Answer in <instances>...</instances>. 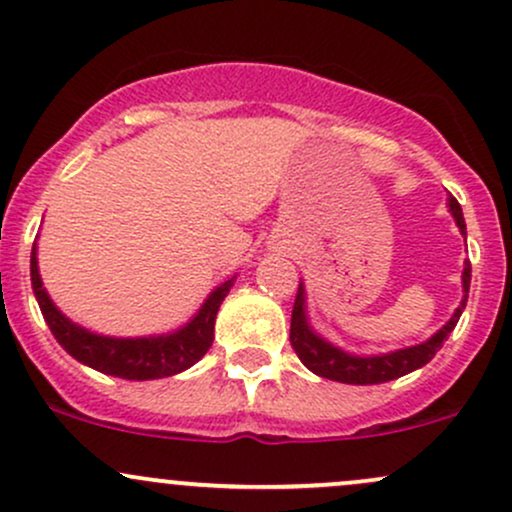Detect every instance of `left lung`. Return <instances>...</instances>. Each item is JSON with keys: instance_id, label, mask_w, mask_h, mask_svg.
<instances>
[{"instance_id": "8db88e82", "label": "left lung", "mask_w": 512, "mask_h": 512, "mask_svg": "<svg viewBox=\"0 0 512 512\" xmlns=\"http://www.w3.org/2000/svg\"><path fill=\"white\" fill-rule=\"evenodd\" d=\"M448 207H450L452 219L457 223V228H460V233L467 238V223H464L460 202L450 195ZM469 281H472V264L464 262L462 303L457 305V310L452 313L450 320L445 322L433 337H428L426 342L416 346H407V349L387 351V354H373V356L349 354V351L339 349L337 344H332L330 339H325L322 334H317L313 330L308 317V305H305V286L301 281V284H298L296 303H293V313H291V346L298 354V358L303 361V366L313 370V373L320 375V378L337 380V383H346V385L390 383V380L402 378V375L411 373V370L426 366V363L438 354L440 346H443L445 339H448V334L455 330L464 305H467Z\"/></svg>"}]
</instances>
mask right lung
Masks as SVG:
<instances>
[{
	"mask_svg": "<svg viewBox=\"0 0 512 512\" xmlns=\"http://www.w3.org/2000/svg\"><path fill=\"white\" fill-rule=\"evenodd\" d=\"M233 281L236 276L216 286L202 303V308L190 317V322H185L178 330L151 334V337H105V334H96L76 325L52 303L38 272V243H33L31 250V284L35 301L62 349L98 373L125 380H158L195 366L214 342L216 313H219L223 298L231 291Z\"/></svg>",
	"mask_w": 512,
	"mask_h": 512,
	"instance_id": "right-lung-1",
	"label": "right lung"
}]
</instances>
